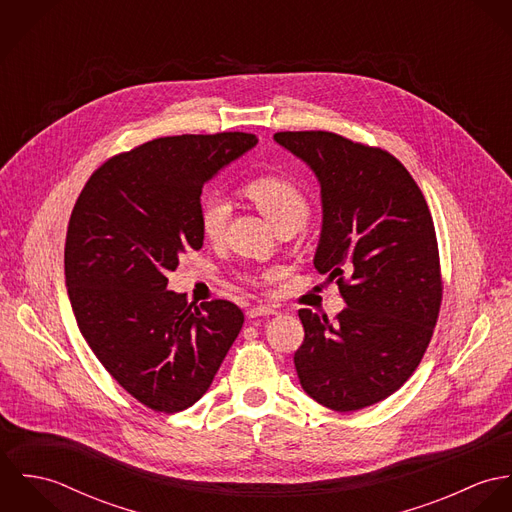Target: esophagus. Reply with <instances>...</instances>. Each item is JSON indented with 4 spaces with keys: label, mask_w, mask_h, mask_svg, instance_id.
<instances>
[{
    "label": "esophagus",
    "mask_w": 512,
    "mask_h": 512,
    "mask_svg": "<svg viewBox=\"0 0 512 512\" xmlns=\"http://www.w3.org/2000/svg\"><path fill=\"white\" fill-rule=\"evenodd\" d=\"M276 313V309H272V307H268V305H254V307H250L248 309V317L250 319H256V317H266V315H274Z\"/></svg>",
    "instance_id": "obj_1"
}]
</instances>
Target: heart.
I'll list each match as a JSON object with an SVG mask.
<instances>
[{
  "instance_id": "1",
  "label": "heart",
  "mask_w": 512,
  "mask_h": 512,
  "mask_svg": "<svg viewBox=\"0 0 512 512\" xmlns=\"http://www.w3.org/2000/svg\"><path fill=\"white\" fill-rule=\"evenodd\" d=\"M244 195L256 209L270 220L274 228L303 226L309 217V199L292 179L282 175H258L242 185ZM230 207L220 195H207L199 203V228L209 242L222 238ZM274 274H264L262 280H272ZM256 282V280H254Z\"/></svg>"
}]
</instances>
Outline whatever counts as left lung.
<instances>
[{
    "instance_id": "left-lung-1",
    "label": "left lung",
    "mask_w": 512,
    "mask_h": 512,
    "mask_svg": "<svg viewBox=\"0 0 512 512\" xmlns=\"http://www.w3.org/2000/svg\"><path fill=\"white\" fill-rule=\"evenodd\" d=\"M274 140L319 179L323 226L313 264L337 280L347 303L335 321L299 309L305 337L295 370L315 402L355 412L396 392L432 341L443 295L432 213L386 149L321 130Z\"/></svg>"
}]
</instances>
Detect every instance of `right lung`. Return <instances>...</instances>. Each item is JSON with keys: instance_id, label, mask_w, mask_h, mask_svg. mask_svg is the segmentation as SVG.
Returning a JSON list of instances; mask_svg holds the SVG:
<instances>
[{"instance_id": "right-lung-1", "label": "right lung", "mask_w": 512, "mask_h": 512, "mask_svg": "<svg viewBox=\"0 0 512 512\" xmlns=\"http://www.w3.org/2000/svg\"><path fill=\"white\" fill-rule=\"evenodd\" d=\"M244 132L157 138L104 161L74 203L65 278L82 337L110 376L153 412L193 406L238 337L226 299L189 303L167 274L203 248L205 183L256 146Z\"/></svg>"}]
</instances>
